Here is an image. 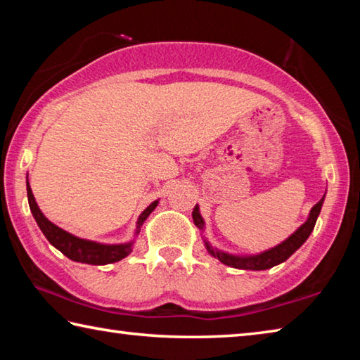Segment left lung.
<instances>
[{
	"label": "left lung",
	"mask_w": 360,
	"mask_h": 360,
	"mask_svg": "<svg viewBox=\"0 0 360 360\" xmlns=\"http://www.w3.org/2000/svg\"><path fill=\"white\" fill-rule=\"evenodd\" d=\"M326 195L322 197L318 203H316L311 211H309L308 219L304 221L300 227H298L294 233H292L289 238H285L283 243H279L275 248L266 249V251H262L259 254H230L225 252L222 249H217L216 246H212L208 241V238L203 235L205 233V219L200 214V206L195 205V208L192 211V217L193 222L197 225L198 230L202 231V240L205 243L206 251H208L210 255L217 259L219 262H222L224 265H229L231 268H238V270H254V271H260V270H268V268L276 266L283 262L288 260L292 254H294L298 248H300L304 241L308 240V236L311 235V231L316 225V221H318L319 212L322 208V203H324Z\"/></svg>",
	"instance_id": "1"
}]
</instances>
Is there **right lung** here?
Here are the masks:
<instances>
[{"mask_svg":"<svg viewBox=\"0 0 360 360\" xmlns=\"http://www.w3.org/2000/svg\"><path fill=\"white\" fill-rule=\"evenodd\" d=\"M27 195H28V205H30V210H32V214L34 217L36 224H38V227L41 229L42 233H44L47 241L51 243L53 248H57L58 251L63 255H66L68 259L75 262H81V264H89V265H108V264H114V262L125 259L127 255L133 251V245H135V240L139 235V230H141L144 221L149 217L150 212L154 211L158 205V200H155V202H152L148 208L139 214L136 221L135 235H133V238L130 241L119 243V245H106V243L79 238V236L72 235L63 229H60L58 225L49 221V219L42 214L38 203H36L32 187H30V182H28V176H27Z\"/></svg>","mask_w":360,"mask_h":360,"instance_id":"obj_1","label":"right lung"}]
</instances>
